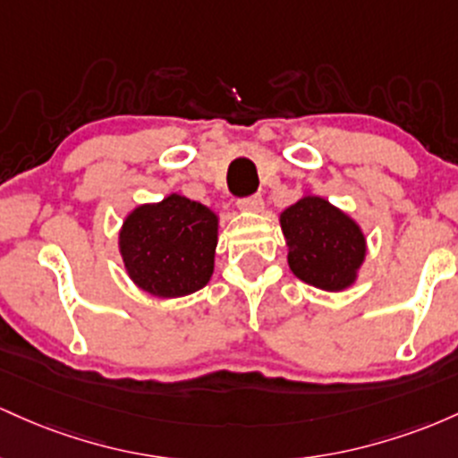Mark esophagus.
Returning a JSON list of instances; mask_svg holds the SVG:
<instances>
[{"mask_svg":"<svg viewBox=\"0 0 458 458\" xmlns=\"http://www.w3.org/2000/svg\"><path fill=\"white\" fill-rule=\"evenodd\" d=\"M238 208L242 212H261L264 209V199H261V194H250V197L240 199Z\"/></svg>","mask_w":458,"mask_h":458,"instance_id":"34e87169","label":"esophagus"}]
</instances>
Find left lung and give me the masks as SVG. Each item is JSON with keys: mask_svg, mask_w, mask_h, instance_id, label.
<instances>
[{"mask_svg": "<svg viewBox=\"0 0 458 458\" xmlns=\"http://www.w3.org/2000/svg\"><path fill=\"white\" fill-rule=\"evenodd\" d=\"M281 227L298 279L328 292L352 284L366 257V238L354 220L325 199L305 197L281 214Z\"/></svg>", "mask_w": 458, "mask_h": 458, "instance_id": "1", "label": "left lung"}]
</instances>
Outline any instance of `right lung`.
Returning a JSON list of instances; mask_svg holds the SVG:
<instances>
[{"mask_svg":"<svg viewBox=\"0 0 458 458\" xmlns=\"http://www.w3.org/2000/svg\"><path fill=\"white\" fill-rule=\"evenodd\" d=\"M216 225L212 209L179 194L133 209L121 231V255L133 284L162 298L201 290L214 272Z\"/></svg>","mask_w":458,"mask_h":458,"instance_id":"obj_1","label":"right lung"}]
</instances>
